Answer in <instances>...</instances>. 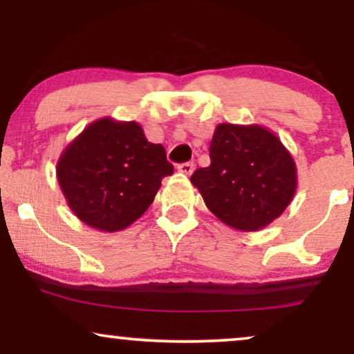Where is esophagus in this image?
<instances>
[{
	"label": "esophagus",
	"instance_id": "1",
	"mask_svg": "<svg viewBox=\"0 0 354 354\" xmlns=\"http://www.w3.org/2000/svg\"><path fill=\"white\" fill-rule=\"evenodd\" d=\"M177 169L182 174H187V176H190V174L193 172V169H195V164H193V162H182V164H178Z\"/></svg>",
	"mask_w": 354,
	"mask_h": 354
}]
</instances>
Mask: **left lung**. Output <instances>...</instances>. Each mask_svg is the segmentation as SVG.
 <instances>
[{
  "mask_svg": "<svg viewBox=\"0 0 354 354\" xmlns=\"http://www.w3.org/2000/svg\"><path fill=\"white\" fill-rule=\"evenodd\" d=\"M209 158V166L196 169L190 180L207 209L232 229H263L292 201L297 166L270 130L256 124H219Z\"/></svg>",
  "mask_w": 354,
  "mask_h": 354,
  "instance_id": "8db88e82",
  "label": "left lung"
}]
</instances>
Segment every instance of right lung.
<instances>
[{"label":"right lung","instance_id":"add662e5","mask_svg":"<svg viewBox=\"0 0 354 354\" xmlns=\"http://www.w3.org/2000/svg\"><path fill=\"white\" fill-rule=\"evenodd\" d=\"M172 172L162 145L149 143L133 120L109 118L90 124L62 151L56 166L72 212L103 232L127 229L137 221Z\"/></svg>","mask_w":354,"mask_h":354}]
</instances>
